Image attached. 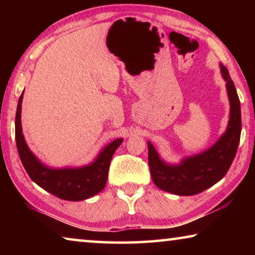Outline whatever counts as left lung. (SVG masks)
I'll use <instances>...</instances> for the list:
<instances>
[{"label": "left lung", "mask_w": 255, "mask_h": 255, "mask_svg": "<svg viewBox=\"0 0 255 255\" xmlns=\"http://www.w3.org/2000/svg\"><path fill=\"white\" fill-rule=\"evenodd\" d=\"M223 77L226 81L231 102V116L226 132L213 147L195 156L183 159L178 165H169L159 158L148 141V165L153 182L159 189L179 196H192L205 191L222 180L234 159L240 144L242 119L241 105L234 82L227 68L221 64Z\"/></svg>", "instance_id": "1"}]
</instances>
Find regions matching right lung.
<instances>
[{"label":"right lung","instance_id":"right-lung-1","mask_svg":"<svg viewBox=\"0 0 255 255\" xmlns=\"http://www.w3.org/2000/svg\"><path fill=\"white\" fill-rule=\"evenodd\" d=\"M22 98L23 92L19 98L15 114V141L20 159L30 179L51 195L64 200H84L102 191L107 183L112 155L123 143V138H118L103 148L90 165L79 169H49L38 161L25 144L20 120Z\"/></svg>","mask_w":255,"mask_h":255}]
</instances>
